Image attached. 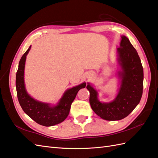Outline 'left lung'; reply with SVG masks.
Listing matches in <instances>:
<instances>
[{
	"label": "left lung",
	"instance_id": "left-lung-1",
	"mask_svg": "<svg viewBox=\"0 0 158 158\" xmlns=\"http://www.w3.org/2000/svg\"><path fill=\"white\" fill-rule=\"evenodd\" d=\"M117 52L119 87L114 100L100 102L98 91L90 83L87 85L91 108L98 116L106 120H119L129 115L140 102L143 88V69L140 58L126 36H121Z\"/></svg>",
	"mask_w": 158,
	"mask_h": 158
}]
</instances>
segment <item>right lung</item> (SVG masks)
Segmentation results:
<instances>
[{
	"mask_svg": "<svg viewBox=\"0 0 158 158\" xmlns=\"http://www.w3.org/2000/svg\"><path fill=\"white\" fill-rule=\"evenodd\" d=\"M31 46L22 56L16 74V89L18 100L24 112L35 122L42 126L51 127L64 121L68 116L72 102L79 89L85 87L86 83L68 89L56 105L35 100L28 94L24 81L25 64Z\"/></svg>",
	"mask_w": 158,
	"mask_h": 158,
	"instance_id": "right-lung-1",
	"label": "right lung"
}]
</instances>
